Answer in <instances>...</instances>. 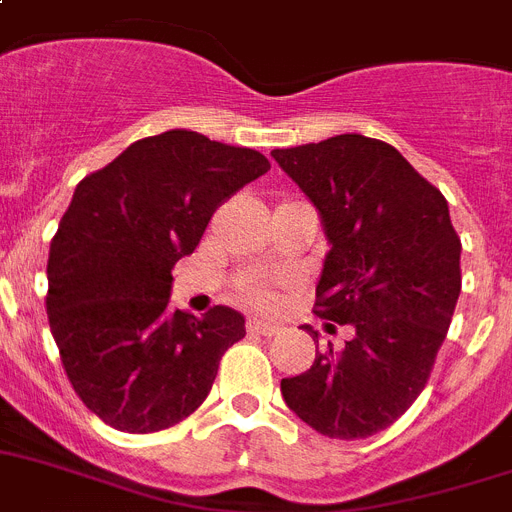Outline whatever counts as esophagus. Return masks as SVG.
<instances>
[{"label": "esophagus", "instance_id": "1", "mask_svg": "<svg viewBox=\"0 0 512 512\" xmlns=\"http://www.w3.org/2000/svg\"><path fill=\"white\" fill-rule=\"evenodd\" d=\"M248 329L256 331V334H261V336H274L282 331L279 329V323L266 321V318H251V321H248Z\"/></svg>", "mask_w": 512, "mask_h": 512}]
</instances>
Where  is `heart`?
<instances>
[{"label":"heart","instance_id":"b5f03b06","mask_svg":"<svg viewBox=\"0 0 512 512\" xmlns=\"http://www.w3.org/2000/svg\"><path fill=\"white\" fill-rule=\"evenodd\" d=\"M251 298L256 303H269V292H264L261 287H251Z\"/></svg>","mask_w":512,"mask_h":512}]
</instances>
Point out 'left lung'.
Returning <instances> with one entry per match:
<instances>
[{"label":"left lung","instance_id":"1","mask_svg":"<svg viewBox=\"0 0 512 512\" xmlns=\"http://www.w3.org/2000/svg\"><path fill=\"white\" fill-rule=\"evenodd\" d=\"M318 209L329 253L316 285L326 331L342 347L282 378L292 412L336 440L370 438L414 404L461 295V238L448 202L396 147L362 134L272 150ZM313 342L318 331L303 326Z\"/></svg>","mask_w":512,"mask_h":512}]
</instances>
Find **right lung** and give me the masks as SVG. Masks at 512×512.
Returning a JSON list of instances; mask_svg holds the SVG:
<instances>
[{"mask_svg": "<svg viewBox=\"0 0 512 512\" xmlns=\"http://www.w3.org/2000/svg\"><path fill=\"white\" fill-rule=\"evenodd\" d=\"M269 168L256 150L170 129L77 183L48 251L46 313L69 383L106 425L165 430L207 399L246 318L170 310V272L214 209Z\"/></svg>", "mask_w": 512, "mask_h": 512, "instance_id": "right-lung-1", "label": "right lung"}]
</instances>
